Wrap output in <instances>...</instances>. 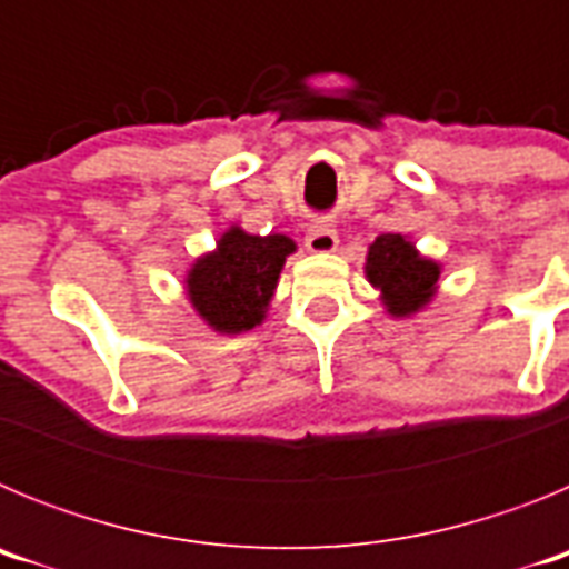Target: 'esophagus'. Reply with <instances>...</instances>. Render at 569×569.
<instances>
[{
	"mask_svg": "<svg viewBox=\"0 0 569 569\" xmlns=\"http://www.w3.org/2000/svg\"><path fill=\"white\" fill-rule=\"evenodd\" d=\"M305 248H308L310 253H333V250L339 248V233H336L330 224H313V228L308 230V236H305Z\"/></svg>",
	"mask_w": 569,
	"mask_h": 569,
	"instance_id": "1",
	"label": "esophagus"
}]
</instances>
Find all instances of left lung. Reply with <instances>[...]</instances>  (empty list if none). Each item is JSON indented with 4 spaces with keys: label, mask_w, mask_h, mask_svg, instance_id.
Returning <instances> with one entry per match:
<instances>
[{
    "label": "left lung",
    "mask_w": 569,
    "mask_h": 569,
    "mask_svg": "<svg viewBox=\"0 0 569 569\" xmlns=\"http://www.w3.org/2000/svg\"><path fill=\"white\" fill-rule=\"evenodd\" d=\"M365 273L367 281L381 290L387 313L405 319L430 305L441 268L433 259H425L405 236L381 233L367 250Z\"/></svg>",
    "instance_id": "1"
}]
</instances>
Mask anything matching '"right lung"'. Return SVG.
Returning a JSON list of instances; mask_svg holds the SVG:
<instances>
[{
  "instance_id": "right-lung-1",
  "label": "right lung",
  "mask_w": 569,
  "mask_h": 569,
  "mask_svg": "<svg viewBox=\"0 0 569 569\" xmlns=\"http://www.w3.org/2000/svg\"><path fill=\"white\" fill-rule=\"evenodd\" d=\"M296 241L284 233L250 236L233 224L216 241L213 253L190 264L184 290L193 310L216 333H244L264 321L284 259Z\"/></svg>"
}]
</instances>
